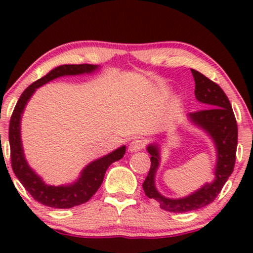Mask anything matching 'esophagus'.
Listing matches in <instances>:
<instances>
[{"label": "esophagus", "instance_id": "obj_1", "mask_svg": "<svg viewBox=\"0 0 253 253\" xmlns=\"http://www.w3.org/2000/svg\"><path fill=\"white\" fill-rule=\"evenodd\" d=\"M145 146V141L141 140V139H135V140L130 141L129 146H128V151L129 152H138L141 149H144Z\"/></svg>", "mask_w": 253, "mask_h": 253}]
</instances>
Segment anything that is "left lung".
I'll return each instance as SVG.
<instances>
[{
  "instance_id": "1",
  "label": "left lung",
  "mask_w": 253,
  "mask_h": 253,
  "mask_svg": "<svg viewBox=\"0 0 253 253\" xmlns=\"http://www.w3.org/2000/svg\"><path fill=\"white\" fill-rule=\"evenodd\" d=\"M191 74L195 81V97L203 104L205 109L188 114V120L205 130L215 145L217 157L214 172L215 178L211 183H206L189 196L182 199L163 196L155 184L156 172L161 162V149L159 144H150L146 150L151 155V168L143 183L144 191L147 197L159 203L162 210L172 213L196 211L213 202L233 172L236 164L238 126L228 97L216 83L201 72L191 69Z\"/></svg>"
}]
</instances>
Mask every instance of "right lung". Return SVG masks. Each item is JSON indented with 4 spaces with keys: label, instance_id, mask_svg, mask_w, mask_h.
<instances>
[{
    "label": "right lung",
    "instance_id": "right-lung-1",
    "mask_svg": "<svg viewBox=\"0 0 253 253\" xmlns=\"http://www.w3.org/2000/svg\"><path fill=\"white\" fill-rule=\"evenodd\" d=\"M100 66L91 64H72V65H60L48 72L46 76L32 83L20 96L15 108L10 118L9 124V144H10V159L11 168L25 189L31 194L34 200L42 205L52 208H72L80 206L91 199L96 193L100 185L102 184L104 173L109 165L114 162L120 161L126 152V146H121L107 156L95 159L94 162L86 165L81 172V176L74 183L66 185H50L42 181V177L37 175L33 169L28 165L24 155L21 143V115L34 91L48 83L50 81L56 80L62 76H76V75L91 74Z\"/></svg>",
    "mask_w": 253,
    "mask_h": 253
}]
</instances>
